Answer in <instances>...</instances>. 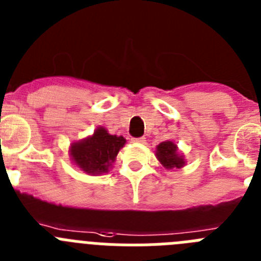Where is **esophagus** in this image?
Here are the masks:
<instances>
[{
	"instance_id": "esophagus-1",
	"label": "esophagus",
	"mask_w": 261,
	"mask_h": 261,
	"mask_svg": "<svg viewBox=\"0 0 261 261\" xmlns=\"http://www.w3.org/2000/svg\"><path fill=\"white\" fill-rule=\"evenodd\" d=\"M133 141L137 142V144H145L146 142V138L145 137H138V138H133Z\"/></svg>"
}]
</instances>
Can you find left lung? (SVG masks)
<instances>
[{"mask_svg":"<svg viewBox=\"0 0 261 261\" xmlns=\"http://www.w3.org/2000/svg\"><path fill=\"white\" fill-rule=\"evenodd\" d=\"M155 156L159 161V163L162 165V167H165L166 170L181 168L187 163L184 155L177 149V145L172 141H168V140L161 142L156 146Z\"/></svg>","mask_w":261,"mask_h":261,"instance_id":"left-lung-1","label":"left lung"}]
</instances>
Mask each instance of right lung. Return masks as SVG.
<instances>
[{"label":"right lung","instance_id":"1","mask_svg":"<svg viewBox=\"0 0 261 261\" xmlns=\"http://www.w3.org/2000/svg\"><path fill=\"white\" fill-rule=\"evenodd\" d=\"M125 142L123 136L110 135L105 126H98L91 136L71 142L69 155L81 171L96 176L110 171Z\"/></svg>","mask_w":261,"mask_h":261}]
</instances>
